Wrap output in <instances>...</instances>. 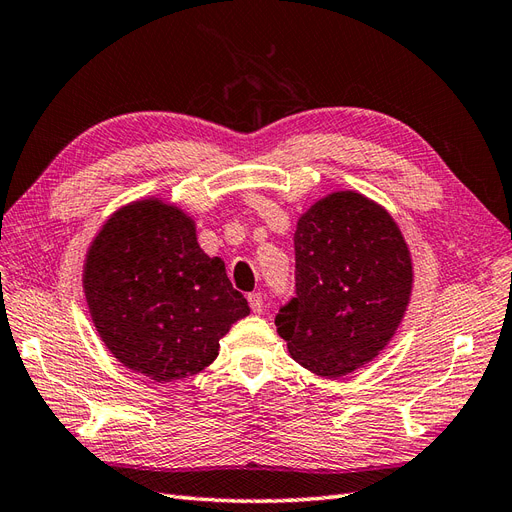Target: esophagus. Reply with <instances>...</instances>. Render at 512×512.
<instances>
[{
  "instance_id": "34e87169",
  "label": "esophagus",
  "mask_w": 512,
  "mask_h": 512,
  "mask_svg": "<svg viewBox=\"0 0 512 512\" xmlns=\"http://www.w3.org/2000/svg\"><path fill=\"white\" fill-rule=\"evenodd\" d=\"M247 303H250L254 314L262 312V294L260 292H250V294H247Z\"/></svg>"
}]
</instances>
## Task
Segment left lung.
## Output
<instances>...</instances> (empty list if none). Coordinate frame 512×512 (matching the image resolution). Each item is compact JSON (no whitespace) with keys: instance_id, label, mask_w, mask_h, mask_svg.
<instances>
[{"instance_id":"left-lung-1","label":"left lung","mask_w":512,"mask_h":512,"mask_svg":"<svg viewBox=\"0 0 512 512\" xmlns=\"http://www.w3.org/2000/svg\"><path fill=\"white\" fill-rule=\"evenodd\" d=\"M297 297L275 316L294 361L342 378L389 346L408 309L414 267L401 228L376 200L337 190L294 230Z\"/></svg>"}]
</instances>
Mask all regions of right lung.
<instances>
[{
    "instance_id": "right-lung-1",
    "label": "right lung",
    "mask_w": 512,
    "mask_h": 512,
    "mask_svg": "<svg viewBox=\"0 0 512 512\" xmlns=\"http://www.w3.org/2000/svg\"><path fill=\"white\" fill-rule=\"evenodd\" d=\"M83 292L108 352L156 382L203 371L232 324L250 314L224 260L198 245L192 215L162 196L108 215L87 247Z\"/></svg>"
}]
</instances>
